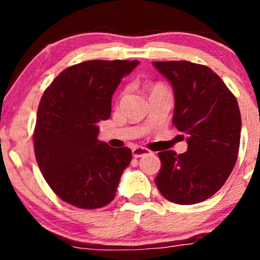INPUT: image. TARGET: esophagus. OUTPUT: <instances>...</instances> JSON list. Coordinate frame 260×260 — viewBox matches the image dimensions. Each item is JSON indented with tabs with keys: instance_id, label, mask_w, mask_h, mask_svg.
I'll return each mask as SVG.
<instances>
[{
	"instance_id": "34e87169",
	"label": "esophagus",
	"mask_w": 260,
	"mask_h": 260,
	"mask_svg": "<svg viewBox=\"0 0 260 260\" xmlns=\"http://www.w3.org/2000/svg\"><path fill=\"white\" fill-rule=\"evenodd\" d=\"M147 153H150V150L144 148V147H135L134 150H133V156L134 157H142V156L147 155Z\"/></svg>"
}]
</instances>
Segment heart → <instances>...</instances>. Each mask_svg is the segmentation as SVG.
<instances>
[{"instance_id": "heart-1", "label": "heart", "mask_w": 260, "mask_h": 260, "mask_svg": "<svg viewBox=\"0 0 260 260\" xmlns=\"http://www.w3.org/2000/svg\"><path fill=\"white\" fill-rule=\"evenodd\" d=\"M156 88H161V87H160V86H156V87H153L152 89H156Z\"/></svg>"}]
</instances>
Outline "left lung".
Wrapping results in <instances>:
<instances>
[{"label": "left lung", "mask_w": 260, "mask_h": 260, "mask_svg": "<svg viewBox=\"0 0 260 260\" xmlns=\"http://www.w3.org/2000/svg\"><path fill=\"white\" fill-rule=\"evenodd\" d=\"M174 91L172 122L187 138V151L158 152L155 182L168 201L195 204L228 180L238 157L241 114L237 99L210 68L189 61L153 62ZM183 138V137H182Z\"/></svg>", "instance_id": "8db88e82"}]
</instances>
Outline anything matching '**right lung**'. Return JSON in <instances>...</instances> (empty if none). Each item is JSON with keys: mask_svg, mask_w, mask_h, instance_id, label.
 <instances>
[{"mask_svg": "<svg viewBox=\"0 0 260 260\" xmlns=\"http://www.w3.org/2000/svg\"><path fill=\"white\" fill-rule=\"evenodd\" d=\"M138 63L80 62L59 73L41 98L34 130L36 161L53 192L74 207L109 204L132 161L130 148L98 141V123L109 118L112 95Z\"/></svg>", "mask_w": 260, "mask_h": 260, "instance_id": "right-lung-1", "label": "right lung"}]
</instances>
